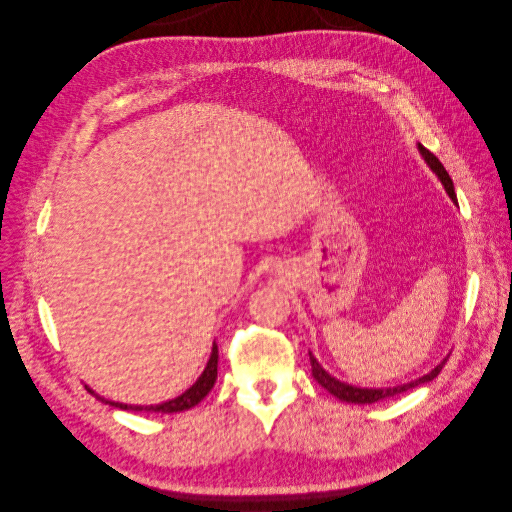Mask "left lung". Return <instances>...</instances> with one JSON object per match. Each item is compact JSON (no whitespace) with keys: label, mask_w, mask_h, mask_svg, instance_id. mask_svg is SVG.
Masks as SVG:
<instances>
[{"label":"left lung","mask_w":512,"mask_h":512,"mask_svg":"<svg viewBox=\"0 0 512 512\" xmlns=\"http://www.w3.org/2000/svg\"><path fill=\"white\" fill-rule=\"evenodd\" d=\"M419 152H421V156L425 158V162L429 164V168L437 175V179H440L442 185L446 187V191H448V196L452 198V202H456L454 183H452L450 175L446 173L444 164H442L440 160H437L427 148H423L421 143H419ZM308 354H310V364H312V377H314L316 381H319V383L327 389L329 394H333L335 398H339L342 402H350V404H373V402H379V400H385V398H392V396H396V394L408 392V389L417 387V385H421V383L433 381L437 375H440L442 367L446 364V360H444V362L437 364V367H435L431 373H427V375H423V377H419V379H415V381H410V383H404V385L369 389V387H356V385H350V383H344V381H339V379L331 377V375L321 367L319 360H316V358L312 356V352H308Z\"/></svg>","instance_id":"obj_1"}]
</instances>
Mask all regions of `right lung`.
Here are the masks:
<instances>
[{"label": "right lung", "mask_w": 512, "mask_h": 512, "mask_svg": "<svg viewBox=\"0 0 512 512\" xmlns=\"http://www.w3.org/2000/svg\"><path fill=\"white\" fill-rule=\"evenodd\" d=\"M216 369H218V348H216V344L212 346V354H210V360H208V364H206V369H204V373L200 375V379L193 383L187 392H183L181 396H177L175 400H168V402H162V404H156V406H131V404H123V402H110V400H106V398H102V396H97L93 389H89L87 385H85V389L89 394H93L97 400H102L104 404H110V406H114V408H120V410H145V412H183V410H189V408H193L196 404H200L206 396H208V392L212 389V385H214V381H216Z\"/></svg>", "instance_id": "add662e5"}]
</instances>
